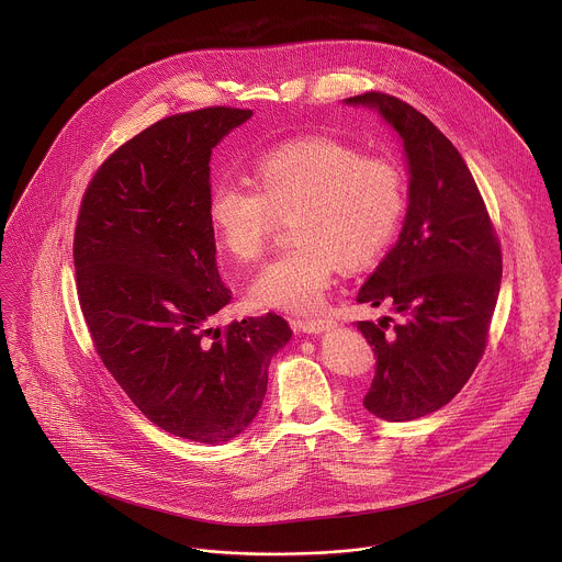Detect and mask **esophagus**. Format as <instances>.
I'll return each instance as SVG.
<instances>
[{"label":"esophagus","mask_w":562,"mask_h":562,"mask_svg":"<svg viewBox=\"0 0 562 562\" xmlns=\"http://www.w3.org/2000/svg\"><path fill=\"white\" fill-rule=\"evenodd\" d=\"M294 324L307 335H321L324 330H330L335 322L330 318H314V321H296Z\"/></svg>","instance_id":"34e87169"}]
</instances>
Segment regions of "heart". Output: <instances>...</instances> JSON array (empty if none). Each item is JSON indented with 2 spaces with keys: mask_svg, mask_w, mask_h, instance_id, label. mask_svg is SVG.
<instances>
[{
  "mask_svg": "<svg viewBox=\"0 0 562 562\" xmlns=\"http://www.w3.org/2000/svg\"><path fill=\"white\" fill-rule=\"evenodd\" d=\"M255 190L214 183L207 216L218 246L255 261L279 218H292L294 248L268 261L248 285L259 310L312 314L321 310L339 263H370L398 232L404 179L394 161L363 158L355 147L312 136L270 149L252 168Z\"/></svg>",
  "mask_w": 562,
  "mask_h": 562,
  "instance_id": "heart-1",
  "label": "heart"
}]
</instances>
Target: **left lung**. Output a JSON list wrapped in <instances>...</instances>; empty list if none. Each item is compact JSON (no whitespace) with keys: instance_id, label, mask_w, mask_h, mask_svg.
Returning <instances> with one entry per match:
<instances>
[{"instance_id":"obj_1","label":"left lung","mask_w":562,"mask_h":562,"mask_svg":"<svg viewBox=\"0 0 562 562\" xmlns=\"http://www.w3.org/2000/svg\"><path fill=\"white\" fill-rule=\"evenodd\" d=\"M344 103L379 112L408 170L401 236L357 294L402 316L392 333L390 318L357 322L376 355L363 406L408 422L452 401L479 366L502 283L499 241L468 164L424 114L383 92Z\"/></svg>"}]
</instances>
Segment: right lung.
<instances>
[{"label":"right lung","instance_id":"obj_1","mask_svg":"<svg viewBox=\"0 0 562 562\" xmlns=\"http://www.w3.org/2000/svg\"><path fill=\"white\" fill-rule=\"evenodd\" d=\"M250 116L203 108L147 127L101 164L76 227L81 314L103 366L156 426L199 443L255 419L292 339L277 314L212 326L232 290L207 216L210 160Z\"/></svg>","mask_w":562,"mask_h":562}]
</instances>
